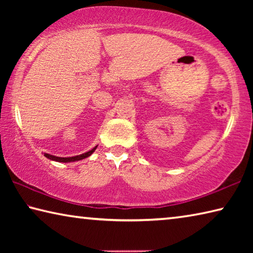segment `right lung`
<instances>
[{
	"label": "right lung",
	"instance_id": "right-lung-1",
	"mask_svg": "<svg viewBox=\"0 0 253 253\" xmlns=\"http://www.w3.org/2000/svg\"><path fill=\"white\" fill-rule=\"evenodd\" d=\"M96 148H97V146L93 147L91 151H89L87 153H84V154H81V155H77V156H72V157H58V156L50 155V154H46V153H44V156L46 158H49V160H51V161H55V162H60V163H69V162L80 161V160H84V158H85V157H89L93 152H95Z\"/></svg>",
	"mask_w": 253,
	"mask_h": 253
}]
</instances>
